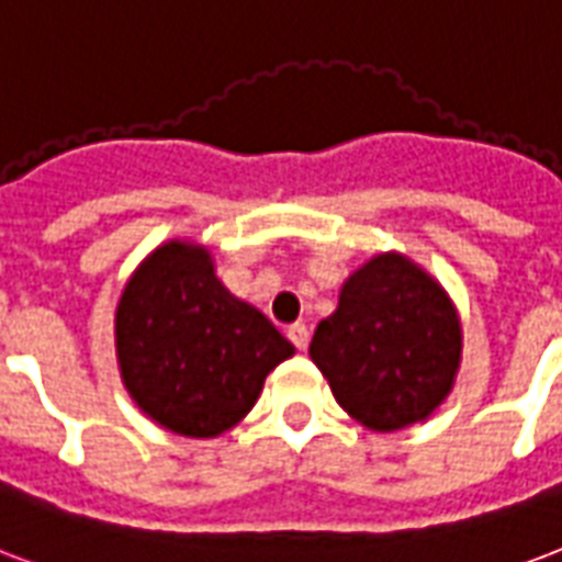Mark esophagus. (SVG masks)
I'll return each instance as SVG.
<instances>
[{"mask_svg":"<svg viewBox=\"0 0 562 562\" xmlns=\"http://www.w3.org/2000/svg\"><path fill=\"white\" fill-rule=\"evenodd\" d=\"M285 336L292 339V345L297 351H306V345H310V330H306V324H292Z\"/></svg>","mask_w":562,"mask_h":562,"instance_id":"obj_1","label":"esophagus"}]
</instances>
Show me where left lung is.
<instances>
[{
	"label": "left lung",
	"instance_id": "obj_1",
	"mask_svg": "<svg viewBox=\"0 0 562 562\" xmlns=\"http://www.w3.org/2000/svg\"><path fill=\"white\" fill-rule=\"evenodd\" d=\"M461 318L429 270L396 249L342 282L334 315L315 327L310 357L339 408L372 431L429 419L461 366Z\"/></svg>",
	"mask_w": 562,
	"mask_h": 562
}]
</instances>
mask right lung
I'll return each mask as SVG.
<instances>
[{"instance_id":"add662e5","label":"right lung","mask_w":562,"mask_h":562,"mask_svg":"<svg viewBox=\"0 0 562 562\" xmlns=\"http://www.w3.org/2000/svg\"><path fill=\"white\" fill-rule=\"evenodd\" d=\"M294 345L220 282L196 240L151 249L115 306V357L124 390L157 426L217 438L247 417L265 378Z\"/></svg>"}]
</instances>
